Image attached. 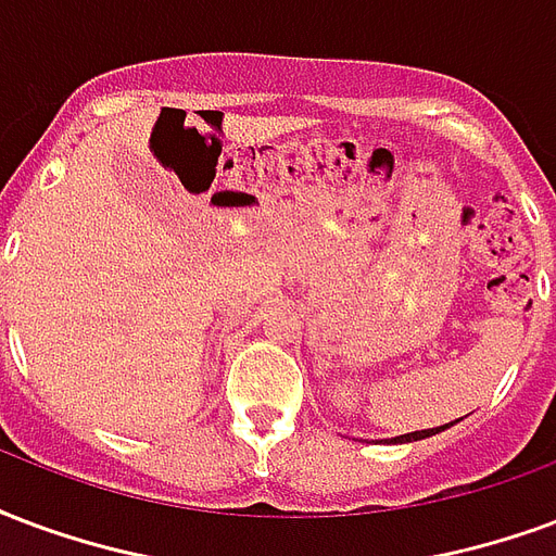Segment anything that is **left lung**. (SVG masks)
<instances>
[{"label": "left lung", "mask_w": 556, "mask_h": 556, "mask_svg": "<svg viewBox=\"0 0 556 556\" xmlns=\"http://www.w3.org/2000/svg\"><path fill=\"white\" fill-rule=\"evenodd\" d=\"M447 427V425H445ZM445 427H433V430H415V433H406V435H397L394 442H418V439H427V435H435L442 433Z\"/></svg>", "instance_id": "1"}]
</instances>
